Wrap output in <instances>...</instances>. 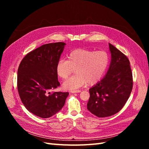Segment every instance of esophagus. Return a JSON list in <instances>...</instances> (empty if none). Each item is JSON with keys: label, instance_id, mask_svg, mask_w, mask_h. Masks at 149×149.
I'll list each match as a JSON object with an SVG mask.
<instances>
[{"label": "esophagus", "instance_id": "obj_1", "mask_svg": "<svg viewBox=\"0 0 149 149\" xmlns=\"http://www.w3.org/2000/svg\"><path fill=\"white\" fill-rule=\"evenodd\" d=\"M81 91L80 90H75V91H72L71 93H80Z\"/></svg>", "mask_w": 149, "mask_h": 149}]
</instances>
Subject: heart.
<instances>
[{
	"mask_svg": "<svg viewBox=\"0 0 149 149\" xmlns=\"http://www.w3.org/2000/svg\"><path fill=\"white\" fill-rule=\"evenodd\" d=\"M68 60L60 59L56 65L58 77L66 79L63 83L65 89L74 91L86 84L92 85L97 83L103 76L109 65V57L104 51H91L85 49H76L70 53Z\"/></svg>",
	"mask_w": 149,
	"mask_h": 149,
	"instance_id": "obj_1",
	"label": "heart"
}]
</instances>
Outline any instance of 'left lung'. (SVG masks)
<instances>
[{"mask_svg":"<svg viewBox=\"0 0 149 149\" xmlns=\"http://www.w3.org/2000/svg\"><path fill=\"white\" fill-rule=\"evenodd\" d=\"M109 47L111 60L107 73L89 90L87 108L98 118L109 117L120 111L128 100L133 86L127 57L111 43Z\"/></svg>","mask_w":149,"mask_h":149,"instance_id":"8db88e82","label":"left lung"}]
</instances>
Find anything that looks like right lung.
<instances>
[{"instance_id":"obj_1","label":"right lung","mask_w":149,"mask_h":149,"mask_svg":"<svg viewBox=\"0 0 149 149\" xmlns=\"http://www.w3.org/2000/svg\"><path fill=\"white\" fill-rule=\"evenodd\" d=\"M66 43H48L29 53L17 71V89L26 109L35 116L48 118L64 106L68 92L51 90L60 85L56 65Z\"/></svg>"}]
</instances>
